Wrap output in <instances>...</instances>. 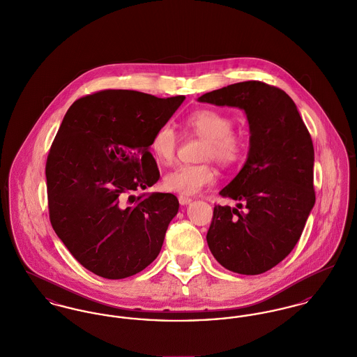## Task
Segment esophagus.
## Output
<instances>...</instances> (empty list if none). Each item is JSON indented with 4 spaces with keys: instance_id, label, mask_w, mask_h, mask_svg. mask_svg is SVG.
<instances>
[{
    "instance_id": "1",
    "label": "esophagus",
    "mask_w": 357,
    "mask_h": 357,
    "mask_svg": "<svg viewBox=\"0 0 357 357\" xmlns=\"http://www.w3.org/2000/svg\"><path fill=\"white\" fill-rule=\"evenodd\" d=\"M178 202H180V204H181V206H187V204H190V202H192V199L188 197V196H183V195H180V196H178Z\"/></svg>"
}]
</instances>
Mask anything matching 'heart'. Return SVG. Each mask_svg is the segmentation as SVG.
<instances>
[{
	"instance_id": "b5f03b06",
	"label": "heart",
	"mask_w": 357,
	"mask_h": 357,
	"mask_svg": "<svg viewBox=\"0 0 357 357\" xmlns=\"http://www.w3.org/2000/svg\"><path fill=\"white\" fill-rule=\"evenodd\" d=\"M188 132L203 138L202 160H214L223 167L236 165L248 149L243 132L233 128V119L220 111L203 108L190 114L185 119ZM178 149V137L170 124H162L151 137L150 150L155 160L164 165L174 161ZM216 170L208 162L195 165H178L164 177L167 190L184 195H195L211 185Z\"/></svg>"
}]
</instances>
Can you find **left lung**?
I'll return each mask as SVG.
<instances>
[{"label":"left lung","mask_w":357,"mask_h":357,"mask_svg":"<svg viewBox=\"0 0 357 357\" xmlns=\"http://www.w3.org/2000/svg\"><path fill=\"white\" fill-rule=\"evenodd\" d=\"M199 101L238 107L248 116V160L219 192L237 200V208L215 206L207 243L226 269L260 275L291 253L314 207V146L309 130L292 98L261 81L233 84Z\"/></svg>","instance_id":"1"}]
</instances>
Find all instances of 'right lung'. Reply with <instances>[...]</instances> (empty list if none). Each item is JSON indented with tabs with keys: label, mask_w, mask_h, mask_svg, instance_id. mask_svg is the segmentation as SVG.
I'll return each instance as SVG.
<instances>
[{
	"label": "right lung",
	"mask_w": 357,
	"mask_h": 357,
	"mask_svg": "<svg viewBox=\"0 0 357 357\" xmlns=\"http://www.w3.org/2000/svg\"><path fill=\"white\" fill-rule=\"evenodd\" d=\"M184 98L105 89L74 101L62 120L46 162L50 222L97 276H132L162 248L177 197L132 192L158 181L150 141Z\"/></svg>",
	"instance_id": "obj_1"
}]
</instances>
